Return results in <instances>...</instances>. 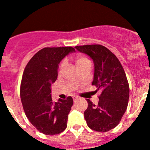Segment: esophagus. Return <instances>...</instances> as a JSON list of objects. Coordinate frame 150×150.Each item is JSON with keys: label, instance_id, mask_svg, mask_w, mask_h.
I'll return each instance as SVG.
<instances>
[{"label": "esophagus", "instance_id": "esophagus-1", "mask_svg": "<svg viewBox=\"0 0 150 150\" xmlns=\"http://www.w3.org/2000/svg\"><path fill=\"white\" fill-rule=\"evenodd\" d=\"M72 98H73V100H74V101H75V100H78L79 98H78V96H75H75H73V97H72Z\"/></svg>", "mask_w": 150, "mask_h": 150}]
</instances>
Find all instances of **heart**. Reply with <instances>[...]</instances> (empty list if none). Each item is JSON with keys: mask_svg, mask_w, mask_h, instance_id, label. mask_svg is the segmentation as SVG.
<instances>
[{"mask_svg": "<svg viewBox=\"0 0 150 150\" xmlns=\"http://www.w3.org/2000/svg\"><path fill=\"white\" fill-rule=\"evenodd\" d=\"M88 62H90V60H89V59L87 58L85 56H84V55H78L76 57V63H77V65H78V67L80 66H81V65H84V64L88 63ZM65 65H66V62H65V61H62L61 62V64H60V71H62V70L65 68Z\"/></svg>", "mask_w": 150, "mask_h": 150, "instance_id": "obj_1", "label": "heart"}]
</instances>
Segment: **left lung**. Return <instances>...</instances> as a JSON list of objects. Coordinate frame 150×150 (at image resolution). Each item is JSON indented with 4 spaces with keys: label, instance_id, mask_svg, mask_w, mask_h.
Wrapping results in <instances>:
<instances>
[{
    "label": "left lung",
    "instance_id": "left-lung-1",
    "mask_svg": "<svg viewBox=\"0 0 150 150\" xmlns=\"http://www.w3.org/2000/svg\"><path fill=\"white\" fill-rule=\"evenodd\" d=\"M79 52L93 59L95 66L92 85L102 90L98 105L87 99L84 112L87 125L97 132H108L120 122L128 105L129 88L120 62L112 52L101 45L75 46Z\"/></svg>",
    "mask_w": 150,
    "mask_h": 150
}]
</instances>
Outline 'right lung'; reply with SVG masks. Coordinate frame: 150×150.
<instances>
[{
    "instance_id": "1",
    "label": "right lung",
    "mask_w": 150,
    "mask_h": 150,
    "mask_svg": "<svg viewBox=\"0 0 150 150\" xmlns=\"http://www.w3.org/2000/svg\"><path fill=\"white\" fill-rule=\"evenodd\" d=\"M72 47H44L28 62L21 84L20 95L26 117L36 129L54 135L66 129L67 116L73 104L72 97L53 102L51 84L57 78L59 63Z\"/></svg>"
}]
</instances>
